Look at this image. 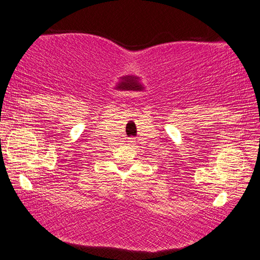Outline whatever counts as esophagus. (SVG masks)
<instances>
[{
	"mask_svg": "<svg viewBox=\"0 0 260 260\" xmlns=\"http://www.w3.org/2000/svg\"><path fill=\"white\" fill-rule=\"evenodd\" d=\"M129 143H131V144H134V143H136V139H135L134 137H131V138H129Z\"/></svg>",
	"mask_w": 260,
	"mask_h": 260,
	"instance_id": "obj_1",
	"label": "esophagus"
}]
</instances>
